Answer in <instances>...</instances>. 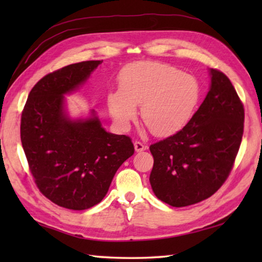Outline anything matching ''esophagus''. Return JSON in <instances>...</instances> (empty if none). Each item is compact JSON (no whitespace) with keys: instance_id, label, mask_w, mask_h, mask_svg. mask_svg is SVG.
Returning a JSON list of instances; mask_svg holds the SVG:
<instances>
[{"instance_id":"obj_1","label":"esophagus","mask_w":262,"mask_h":262,"mask_svg":"<svg viewBox=\"0 0 262 262\" xmlns=\"http://www.w3.org/2000/svg\"><path fill=\"white\" fill-rule=\"evenodd\" d=\"M134 147H135V150L137 152H141V151H144L145 150V145L142 143V142H140V141H135L134 142Z\"/></svg>"}]
</instances>
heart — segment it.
I'll list each match as a JSON object with an SVG mask.
<instances>
[{
	"mask_svg": "<svg viewBox=\"0 0 262 262\" xmlns=\"http://www.w3.org/2000/svg\"><path fill=\"white\" fill-rule=\"evenodd\" d=\"M119 91L110 92L107 106L114 121L129 126L141 106V118L156 136H170L192 119L200 100L196 79L173 66L157 61L128 64L118 77Z\"/></svg>",
	"mask_w": 262,
	"mask_h": 262,
	"instance_id": "heart-1",
	"label": "heart"
}]
</instances>
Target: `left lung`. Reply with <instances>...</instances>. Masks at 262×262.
Wrapping results in <instances>:
<instances>
[{
  "label": "left lung",
  "mask_w": 262,
  "mask_h": 262,
  "mask_svg": "<svg viewBox=\"0 0 262 262\" xmlns=\"http://www.w3.org/2000/svg\"><path fill=\"white\" fill-rule=\"evenodd\" d=\"M211 85L183 129L150 145V184L159 200L186 207L206 200L225 183L244 133V105L225 74L210 69Z\"/></svg>",
  "instance_id": "1"
}]
</instances>
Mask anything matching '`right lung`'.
<instances>
[{
  "label": "right lung",
  "mask_w": 262,
  "mask_h": 262,
  "mask_svg": "<svg viewBox=\"0 0 262 262\" xmlns=\"http://www.w3.org/2000/svg\"><path fill=\"white\" fill-rule=\"evenodd\" d=\"M101 62L83 61L47 74L21 112L20 140L34 183L67 209L99 203L115 172L135 151L129 136L107 133L96 115L72 121L64 114L63 95L76 90Z\"/></svg>",
  "instance_id": "right-lung-1"
}]
</instances>
